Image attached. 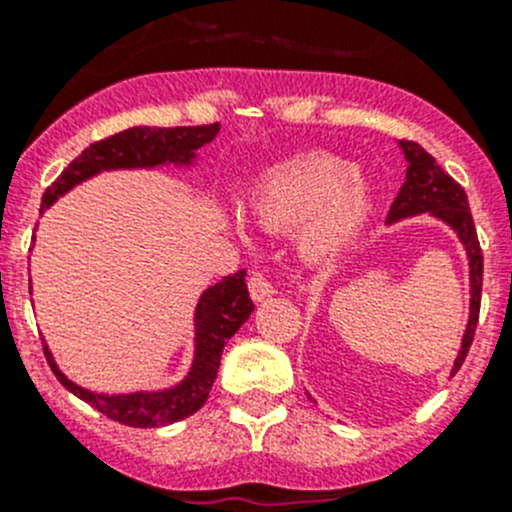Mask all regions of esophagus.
<instances>
[{
  "instance_id": "obj_1",
  "label": "esophagus",
  "mask_w": 512,
  "mask_h": 512,
  "mask_svg": "<svg viewBox=\"0 0 512 512\" xmlns=\"http://www.w3.org/2000/svg\"><path fill=\"white\" fill-rule=\"evenodd\" d=\"M247 287H250V294L255 302H262V299L275 294V285H272L270 277L262 275V272H252V275L247 277Z\"/></svg>"
}]
</instances>
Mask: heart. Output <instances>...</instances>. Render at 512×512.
Returning a JSON list of instances; mask_svg holds the SVG:
<instances>
[{"instance_id":"1","label":"heart","mask_w":512,"mask_h":512,"mask_svg":"<svg viewBox=\"0 0 512 512\" xmlns=\"http://www.w3.org/2000/svg\"><path fill=\"white\" fill-rule=\"evenodd\" d=\"M252 218L267 230H287L302 220L299 245L317 262L342 255L371 215V185L359 170L332 153H304L267 168L247 193Z\"/></svg>"}]
</instances>
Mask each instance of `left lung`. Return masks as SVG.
<instances>
[{"label":"left lung","mask_w":512,"mask_h":512,"mask_svg":"<svg viewBox=\"0 0 512 512\" xmlns=\"http://www.w3.org/2000/svg\"><path fill=\"white\" fill-rule=\"evenodd\" d=\"M404 156L409 160L406 168V180L401 185L399 195L394 198L389 210V223L401 218H411L418 213H433L436 218L446 220L453 230L458 232L461 242L466 245L468 260H471V319H468L466 334H463V347L453 364V374L466 361L468 349L476 334L478 314H480V289H483V252H480L478 232L473 225L471 208H468L466 190L436 163L431 153L423 151L414 141H401Z\"/></svg>","instance_id":"8db88e82"}]
</instances>
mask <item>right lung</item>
<instances>
[{
    "mask_svg": "<svg viewBox=\"0 0 512 512\" xmlns=\"http://www.w3.org/2000/svg\"><path fill=\"white\" fill-rule=\"evenodd\" d=\"M220 131L218 123L208 126H178V128H148L136 126L128 131L113 133V136L101 138L91 143L89 148L79 153L64 170L59 178L46 188L41 198V208H49L59 195L74 188L81 180L91 178L98 170L111 168H151L160 163H190L200 146L210 143L215 133ZM255 304H252L250 292L245 285V270H237L232 275L223 277L218 285L205 289L198 304V329H195V364L188 379L175 389L163 391V394H128V396H101L89 394L74 381L66 379L56 369L49 349L44 347L46 361L61 386L79 396L81 401L94 406L103 416L111 421L123 423L131 428H158L168 423L180 421L185 416H193L200 406L208 401L213 381L220 369V356L227 339L245 324Z\"/></svg>",
    "mask_w": 512,
    "mask_h": 512,
    "instance_id": "obj_1",
    "label": "right lung"
}]
</instances>
